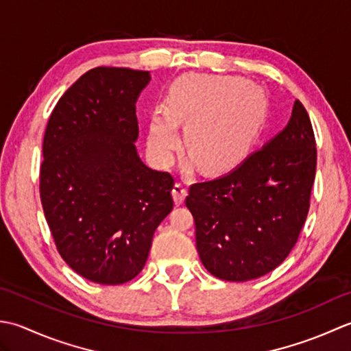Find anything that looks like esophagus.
Returning a JSON list of instances; mask_svg holds the SVG:
<instances>
[{"mask_svg":"<svg viewBox=\"0 0 351 351\" xmlns=\"http://www.w3.org/2000/svg\"><path fill=\"white\" fill-rule=\"evenodd\" d=\"M186 192H188V189H186V184L183 182H177L174 184V189H173V197H174V202L177 204H182L183 199L186 197Z\"/></svg>","mask_w":351,"mask_h":351,"instance_id":"obj_1","label":"esophagus"}]
</instances>
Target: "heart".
<instances>
[{
    "instance_id": "obj_1",
    "label": "heart",
    "mask_w": 351,
    "mask_h": 351,
    "mask_svg": "<svg viewBox=\"0 0 351 351\" xmlns=\"http://www.w3.org/2000/svg\"><path fill=\"white\" fill-rule=\"evenodd\" d=\"M227 88L224 80L194 75L171 86L163 103V113L149 123V148L163 160L174 154L183 128L184 154L197 168L218 173L238 165L252 152L262 133L267 117L265 99L254 94H241L226 103L224 98L207 101Z\"/></svg>"
}]
</instances>
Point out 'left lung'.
<instances>
[{"mask_svg": "<svg viewBox=\"0 0 351 351\" xmlns=\"http://www.w3.org/2000/svg\"><path fill=\"white\" fill-rule=\"evenodd\" d=\"M304 106L288 125L230 173L194 183L186 206L197 252L210 274L247 282L268 274L291 253L311 206L317 147Z\"/></svg>", "mask_w": 351, "mask_h": 351, "instance_id": "obj_1", "label": "left lung"}]
</instances>
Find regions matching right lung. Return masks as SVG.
I'll use <instances>...</instances> for the list:
<instances>
[{
    "label": "right lung",
    "instance_id": "add662e5",
    "mask_svg": "<svg viewBox=\"0 0 351 351\" xmlns=\"http://www.w3.org/2000/svg\"><path fill=\"white\" fill-rule=\"evenodd\" d=\"M148 71L99 66L62 95L48 119L40 202L57 252L101 285L138 276L153 234L173 210L174 178L136 152V101Z\"/></svg>",
    "mask_w": 351,
    "mask_h": 351
}]
</instances>
